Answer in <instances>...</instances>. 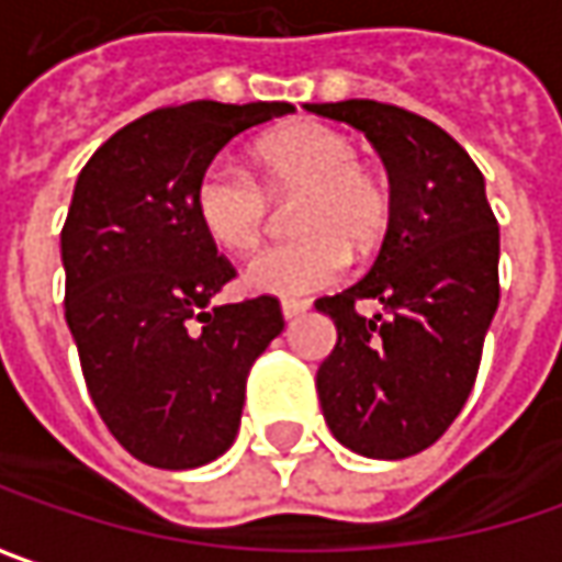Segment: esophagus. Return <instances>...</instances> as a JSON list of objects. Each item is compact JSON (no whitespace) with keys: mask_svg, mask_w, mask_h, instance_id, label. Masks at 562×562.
<instances>
[{"mask_svg":"<svg viewBox=\"0 0 562 562\" xmlns=\"http://www.w3.org/2000/svg\"><path fill=\"white\" fill-rule=\"evenodd\" d=\"M307 307L311 305H307L305 299H285V302H282V317H285V321H292V317L305 314Z\"/></svg>","mask_w":562,"mask_h":562,"instance_id":"obj_1","label":"esophagus"}]
</instances>
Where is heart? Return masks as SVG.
Wrapping results in <instances>:
<instances>
[{"mask_svg": "<svg viewBox=\"0 0 562 562\" xmlns=\"http://www.w3.org/2000/svg\"><path fill=\"white\" fill-rule=\"evenodd\" d=\"M257 179L226 159L204 166L194 210L204 233L226 251L248 255L263 238L270 198H295L289 226L295 238L273 245L245 267V282L270 295H305L339 280L358 255L374 251L393 220V188L361 159L352 135L299 122L255 144Z\"/></svg>", "mask_w": 562, "mask_h": 562, "instance_id": "b5f03b06", "label": "heart"}]
</instances>
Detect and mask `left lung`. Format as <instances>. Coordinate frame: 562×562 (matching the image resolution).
<instances>
[{
    "instance_id": "obj_1",
    "label": "left lung",
    "mask_w": 562,
    "mask_h": 562,
    "mask_svg": "<svg viewBox=\"0 0 562 562\" xmlns=\"http://www.w3.org/2000/svg\"><path fill=\"white\" fill-rule=\"evenodd\" d=\"M374 144L390 172L393 220L374 267L317 299L336 346L317 368L333 437L368 459H405L443 437L469 400L501 305V226L484 176L440 125L393 103H307ZM374 297L384 311L353 307Z\"/></svg>"
}]
</instances>
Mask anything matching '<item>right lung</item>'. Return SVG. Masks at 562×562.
I'll use <instances>...</instances> for the list:
<instances>
[{
	"label": "right lung",
	"mask_w": 562,
	"mask_h": 562,
	"mask_svg": "<svg viewBox=\"0 0 562 562\" xmlns=\"http://www.w3.org/2000/svg\"><path fill=\"white\" fill-rule=\"evenodd\" d=\"M289 103L159 106L87 159L61 226L65 321L103 425L154 469L233 447L255 361L285 327L277 295L210 307L235 280L194 210L204 166Z\"/></svg>",
	"instance_id": "add662e5"
}]
</instances>
